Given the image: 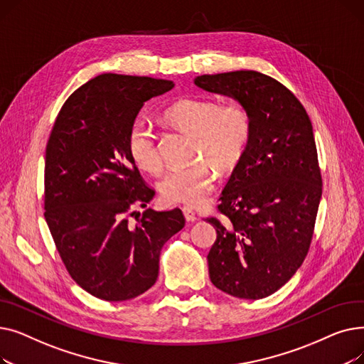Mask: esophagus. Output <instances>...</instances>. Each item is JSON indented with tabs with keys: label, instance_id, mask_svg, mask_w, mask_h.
Here are the masks:
<instances>
[{
	"label": "esophagus",
	"instance_id": "esophagus-1",
	"mask_svg": "<svg viewBox=\"0 0 364 364\" xmlns=\"http://www.w3.org/2000/svg\"><path fill=\"white\" fill-rule=\"evenodd\" d=\"M183 214H184V218H186V221H188V223H193V221H196L198 220V217H196V214H195V211L192 208H187V206H184L183 209Z\"/></svg>",
	"mask_w": 364,
	"mask_h": 364
}]
</instances>
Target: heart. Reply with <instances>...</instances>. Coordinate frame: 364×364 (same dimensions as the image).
I'll return each instance as SVG.
<instances>
[{
  "label": "heart",
  "mask_w": 364,
  "mask_h": 364,
  "mask_svg": "<svg viewBox=\"0 0 364 364\" xmlns=\"http://www.w3.org/2000/svg\"><path fill=\"white\" fill-rule=\"evenodd\" d=\"M164 119L193 136L192 158L205 161L166 171L158 181L161 198L168 205L196 206L209 196L214 186V172L208 165L220 174H228L243 159L252 137L251 112L240 103L221 106L215 100L187 97L165 109ZM127 149L134 164L143 171L155 174L161 169L156 134L146 121L131 124Z\"/></svg>",
  "instance_id": "obj_1"
}]
</instances>
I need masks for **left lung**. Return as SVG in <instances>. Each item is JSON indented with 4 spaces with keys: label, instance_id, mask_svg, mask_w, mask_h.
I'll return each mask as SVG.
<instances>
[{
    "label": "left lung",
    "instance_id": "obj_1",
    "mask_svg": "<svg viewBox=\"0 0 364 364\" xmlns=\"http://www.w3.org/2000/svg\"><path fill=\"white\" fill-rule=\"evenodd\" d=\"M195 84L233 97L252 117L245 156L223 190V220L208 254L209 277L243 299L274 294L309 254L321 199L313 125L294 92L269 75L236 70L202 75Z\"/></svg>",
    "mask_w": 364,
    "mask_h": 364
}]
</instances>
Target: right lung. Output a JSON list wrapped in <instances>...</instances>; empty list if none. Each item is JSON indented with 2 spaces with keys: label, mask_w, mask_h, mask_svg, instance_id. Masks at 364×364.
Segmentation results:
<instances>
[{
  "label": "right lung",
  "mask_w": 364,
  "mask_h": 364,
  "mask_svg": "<svg viewBox=\"0 0 364 364\" xmlns=\"http://www.w3.org/2000/svg\"><path fill=\"white\" fill-rule=\"evenodd\" d=\"M172 81L103 73L62 106L46 149L44 217L70 277L105 301L144 294L159 273L162 246L184 227L180 209L137 206L155 196L127 149L144 102Z\"/></svg>",
  "instance_id": "add662e5"
}]
</instances>
